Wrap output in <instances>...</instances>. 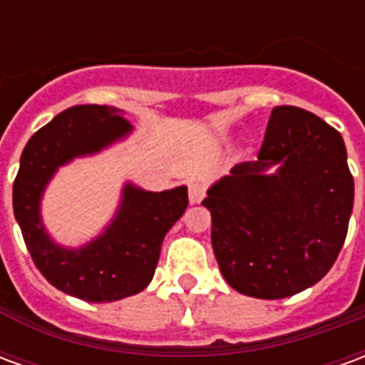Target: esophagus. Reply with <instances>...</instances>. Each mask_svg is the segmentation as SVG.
I'll return each instance as SVG.
<instances>
[{
	"label": "esophagus",
	"mask_w": 365,
	"mask_h": 365,
	"mask_svg": "<svg viewBox=\"0 0 365 365\" xmlns=\"http://www.w3.org/2000/svg\"><path fill=\"white\" fill-rule=\"evenodd\" d=\"M203 197H205V183L203 182H190V201L193 203V205H197V203H201L203 201Z\"/></svg>",
	"instance_id": "1"
}]
</instances>
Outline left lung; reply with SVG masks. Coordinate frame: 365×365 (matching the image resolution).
Returning <instances> with one entry per match:
<instances>
[{"mask_svg":"<svg viewBox=\"0 0 365 365\" xmlns=\"http://www.w3.org/2000/svg\"><path fill=\"white\" fill-rule=\"evenodd\" d=\"M203 205L230 287L291 297L321 282L344 245L354 207L344 140L313 113L274 107L258 160L215 182Z\"/></svg>","mask_w":365,"mask_h":365,"instance_id":"8db88e82","label":"left lung"}]
</instances>
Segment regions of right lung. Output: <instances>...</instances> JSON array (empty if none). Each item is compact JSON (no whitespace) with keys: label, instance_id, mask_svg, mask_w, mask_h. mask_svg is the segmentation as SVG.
I'll use <instances>...</instances> for the list:
<instances>
[{"label":"right lung","instance_id":"obj_1","mask_svg":"<svg viewBox=\"0 0 365 365\" xmlns=\"http://www.w3.org/2000/svg\"><path fill=\"white\" fill-rule=\"evenodd\" d=\"M130 130L133 125L117 107H70L31 136L13 183V213L35 266L56 289L90 303L140 293L154 275L162 240L187 207L185 185L158 193L128 182L117 213L99 237L80 248L52 240L41 201L58 168L101 152Z\"/></svg>","mask_w":365,"mask_h":365}]
</instances>
